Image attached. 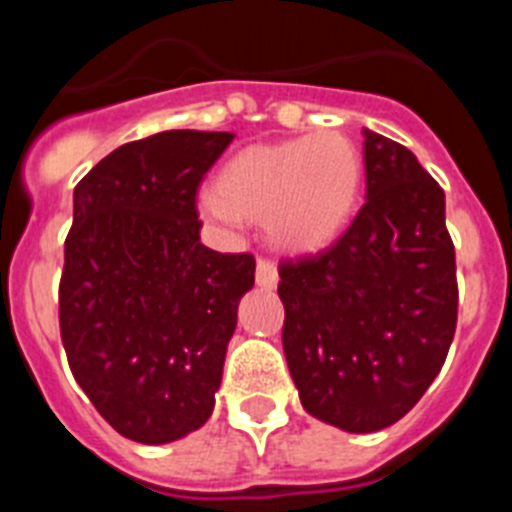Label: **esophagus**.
<instances>
[{"instance_id":"obj_1","label":"esophagus","mask_w":512,"mask_h":512,"mask_svg":"<svg viewBox=\"0 0 512 512\" xmlns=\"http://www.w3.org/2000/svg\"><path fill=\"white\" fill-rule=\"evenodd\" d=\"M256 284L261 289H274L279 284V274H277V266L271 264V261H259L256 264Z\"/></svg>"}]
</instances>
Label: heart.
Segmentation results:
<instances>
[{"instance_id": "obj_1", "label": "heart", "mask_w": 512, "mask_h": 512, "mask_svg": "<svg viewBox=\"0 0 512 512\" xmlns=\"http://www.w3.org/2000/svg\"><path fill=\"white\" fill-rule=\"evenodd\" d=\"M364 182V158L351 138L323 130L235 153L205 194L202 212L217 223H264L284 253H320L341 238Z\"/></svg>"}]
</instances>
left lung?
<instances>
[{"mask_svg": "<svg viewBox=\"0 0 512 512\" xmlns=\"http://www.w3.org/2000/svg\"><path fill=\"white\" fill-rule=\"evenodd\" d=\"M366 202L333 248L282 264L284 356L312 418L348 433L397 423L456 330L446 194L413 151L364 130Z\"/></svg>", "mask_w": 512, "mask_h": 512, "instance_id": "obj_1", "label": "left lung"}]
</instances>
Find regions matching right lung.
Masks as SVG:
<instances>
[{
	"label": "right lung",
	"mask_w": 512,
	"mask_h": 512,
	"mask_svg": "<svg viewBox=\"0 0 512 512\" xmlns=\"http://www.w3.org/2000/svg\"><path fill=\"white\" fill-rule=\"evenodd\" d=\"M233 133L166 130L104 156L74 189L58 292L74 379L130 441L171 443L215 408L248 253L200 241L194 194Z\"/></svg>",
	"instance_id": "obj_1"
}]
</instances>
